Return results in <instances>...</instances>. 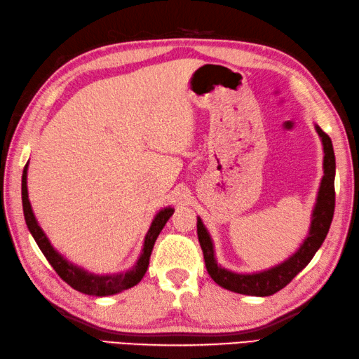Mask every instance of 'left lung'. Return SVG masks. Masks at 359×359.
I'll use <instances>...</instances> for the list:
<instances>
[{"label":"left lung","instance_id":"8db88e82","mask_svg":"<svg viewBox=\"0 0 359 359\" xmlns=\"http://www.w3.org/2000/svg\"><path fill=\"white\" fill-rule=\"evenodd\" d=\"M316 131L319 134L323 145V177L320 181L319 192H317V200L311 215V226L309 233L303 241L299 250L289 256L286 261L275 267H270L262 272L255 273H238L231 272L225 267H222L215 261L214 255V243L211 236H209L206 226L203 225L200 217H197V234L198 241L205 256V264L208 273L211 278L217 283L223 289L231 290L243 295H255V297H269L278 292L285 286H287L294 276L305 269L309 261L314 258L317 250L325 241L328 229L333 220L334 214V173H336V159L333 151V144L328 134L320 130V126L316 125Z\"/></svg>","mask_w":359,"mask_h":359}]
</instances>
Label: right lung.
<instances>
[{
  "label": "right lung",
  "instance_id": "1",
  "mask_svg": "<svg viewBox=\"0 0 359 359\" xmlns=\"http://www.w3.org/2000/svg\"><path fill=\"white\" fill-rule=\"evenodd\" d=\"M29 162V161H28ZM28 164L25 165L23 177H22V201H23V214L26 225H28L29 233L32 234L34 241L37 242L39 248L42 250L45 258L48 259L51 267L56 270V273L62 278L67 285H70L73 289H76L78 292H83L87 295H95V297H104V295H114L118 294L121 290H126L133 286H136L137 283L144 278V275L150 264V256L153 252L154 242H156L159 233L167 223V220L172 217L175 209L173 208H164L154 215L151 222V226L148 229L144 241V248L139 256L137 262L134 264V267L126 270L123 273H112V275H95L84 270L83 267L76 266V264L70 262L60 255L56 248L51 245L50 239L46 238L43 229L39 226L36 220V215L32 212L31 203L28 198Z\"/></svg>",
  "mask_w": 359,
  "mask_h": 359
}]
</instances>
